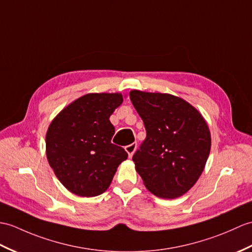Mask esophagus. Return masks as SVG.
<instances>
[{"label":"esophagus","instance_id":"esophagus-1","mask_svg":"<svg viewBox=\"0 0 252 252\" xmlns=\"http://www.w3.org/2000/svg\"><path fill=\"white\" fill-rule=\"evenodd\" d=\"M136 147H137V144H136V143H133V144H131V145L126 146L125 149H126V151L127 155H128V158H132L133 154L135 153Z\"/></svg>","mask_w":252,"mask_h":252}]
</instances>
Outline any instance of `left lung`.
Returning a JSON list of instances; mask_svg holds the SVG:
<instances>
[{
	"instance_id": "obj_1",
	"label": "left lung",
	"mask_w": 252,
	"mask_h": 252,
	"mask_svg": "<svg viewBox=\"0 0 252 252\" xmlns=\"http://www.w3.org/2000/svg\"><path fill=\"white\" fill-rule=\"evenodd\" d=\"M130 98L144 121L146 138L132 160L153 194L176 198L200 178L210 153V132L197 109L167 93L133 90Z\"/></svg>"
}]
</instances>
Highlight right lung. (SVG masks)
Instances as JSON below:
<instances>
[{
    "mask_svg": "<svg viewBox=\"0 0 252 252\" xmlns=\"http://www.w3.org/2000/svg\"><path fill=\"white\" fill-rule=\"evenodd\" d=\"M124 102L120 93H89L71 103L52 120L46 134V155L61 184L79 196L108 189L127 154L112 138L109 117Z\"/></svg>",
    "mask_w": 252,
    "mask_h": 252,
    "instance_id": "1",
    "label": "right lung"
}]
</instances>
